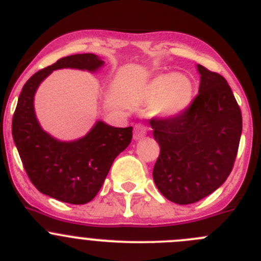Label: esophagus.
<instances>
[{"instance_id":"34e87169","label":"esophagus","mask_w":261,"mask_h":261,"mask_svg":"<svg viewBox=\"0 0 261 261\" xmlns=\"http://www.w3.org/2000/svg\"><path fill=\"white\" fill-rule=\"evenodd\" d=\"M148 133V126L144 125V123H136L135 127H134V139L135 140H140Z\"/></svg>"}]
</instances>
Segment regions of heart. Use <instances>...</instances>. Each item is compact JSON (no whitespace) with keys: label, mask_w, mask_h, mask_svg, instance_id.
Wrapping results in <instances>:
<instances>
[{"label":"heart","mask_w":261,"mask_h":261,"mask_svg":"<svg viewBox=\"0 0 261 261\" xmlns=\"http://www.w3.org/2000/svg\"><path fill=\"white\" fill-rule=\"evenodd\" d=\"M194 94L191 80L182 74L158 75L144 88L141 99L158 117H174L189 108Z\"/></svg>","instance_id":"1"}]
</instances>
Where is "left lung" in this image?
I'll return each instance as SVG.
<instances>
[{"label":"left lung","instance_id":"left-lung-1","mask_svg":"<svg viewBox=\"0 0 261 261\" xmlns=\"http://www.w3.org/2000/svg\"><path fill=\"white\" fill-rule=\"evenodd\" d=\"M199 94L181 115L151 118L161 153L153 178L164 198L186 205L216 191L233 168L242 115L222 75L198 65Z\"/></svg>","mask_w":261,"mask_h":261}]
</instances>
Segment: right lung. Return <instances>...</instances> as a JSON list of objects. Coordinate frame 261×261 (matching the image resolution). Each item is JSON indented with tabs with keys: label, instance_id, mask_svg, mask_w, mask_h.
<instances>
[{
	"label": "right lung",
	"instance_id": "add662e5",
	"mask_svg": "<svg viewBox=\"0 0 261 261\" xmlns=\"http://www.w3.org/2000/svg\"><path fill=\"white\" fill-rule=\"evenodd\" d=\"M93 53L62 57L35 72L22 87L12 117V138L32 184L42 194L62 203L87 204L102 187L116 156L133 139V127H113L98 121L74 141H60L40 127L34 112V94L40 83L58 69L90 72L103 66Z\"/></svg>",
	"mask_w": 261,
	"mask_h": 261
}]
</instances>
